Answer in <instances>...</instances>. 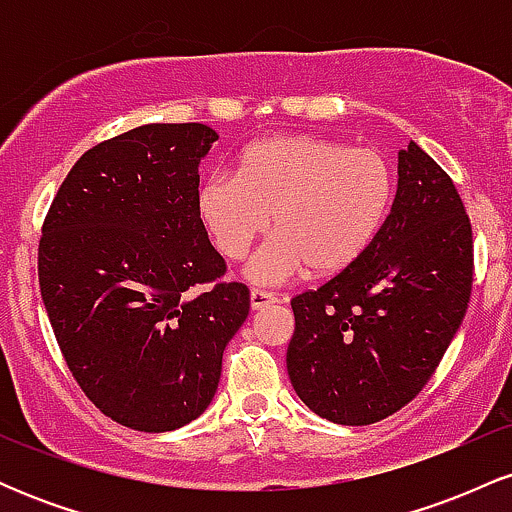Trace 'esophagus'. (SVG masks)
Wrapping results in <instances>:
<instances>
[{"label": "esophagus", "mask_w": 512, "mask_h": 512, "mask_svg": "<svg viewBox=\"0 0 512 512\" xmlns=\"http://www.w3.org/2000/svg\"><path fill=\"white\" fill-rule=\"evenodd\" d=\"M272 303H276L274 293L260 291V289H252V291H250V305H252V310H262V308H267V305H272Z\"/></svg>", "instance_id": "1"}]
</instances>
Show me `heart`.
<instances>
[{
  "mask_svg": "<svg viewBox=\"0 0 512 512\" xmlns=\"http://www.w3.org/2000/svg\"><path fill=\"white\" fill-rule=\"evenodd\" d=\"M395 195L383 154L315 134H281L248 146L236 175H209L197 190L199 221L216 250L240 260L257 238L269 240L248 276L281 284L303 269L337 274L351 267L380 233Z\"/></svg>",
  "mask_w": 512,
  "mask_h": 512,
  "instance_id": "b5f03b06",
  "label": "heart"
}]
</instances>
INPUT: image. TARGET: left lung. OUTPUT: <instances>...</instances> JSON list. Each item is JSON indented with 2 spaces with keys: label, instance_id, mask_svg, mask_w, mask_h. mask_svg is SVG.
<instances>
[{
  "label": "left lung",
  "instance_id": "1",
  "mask_svg": "<svg viewBox=\"0 0 512 512\" xmlns=\"http://www.w3.org/2000/svg\"><path fill=\"white\" fill-rule=\"evenodd\" d=\"M397 158L395 202L370 248L291 301V385L332 424H375L419 395L472 293V223L450 175L414 142Z\"/></svg>",
  "mask_w": 512,
  "mask_h": 512
}]
</instances>
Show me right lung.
<instances>
[{"label":"right lung","instance_id":"obj_1","mask_svg":"<svg viewBox=\"0 0 512 512\" xmlns=\"http://www.w3.org/2000/svg\"><path fill=\"white\" fill-rule=\"evenodd\" d=\"M219 134L142 125L88 149L64 178L38 248L40 296L64 361L117 424L166 433L214 399L245 284L197 214L199 163ZM214 283L207 292L194 289Z\"/></svg>","mask_w":512,"mask_h":512}]
</instances>
